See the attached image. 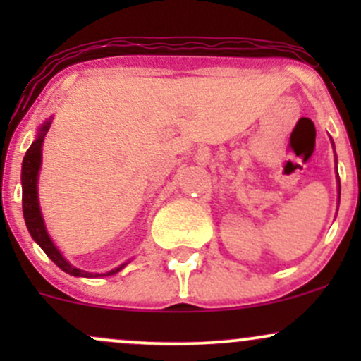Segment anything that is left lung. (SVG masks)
I'll return each instance as SVG.
<instances>
[{
    "label": "left lung",
    "instance_id": "8db88e82",
    "mask_svg": "<svg viewBox=\"0 0 361 361\" xmlns=\"http://www.w3.org/2000/svg\"><path fill=\"white\" fill-rule=\"evenodd\" d=\"M331 144H333V147H334L333 139H331ZM334 156H336V152H334ZM336 163H338V161H336ZM336 173H338V166H336ZM336 180H338V205H339V195H341V185H339V176H336Z\"/></svg>",
    "mask_w": 361,
    "mask_h": 361
}]
</instances>
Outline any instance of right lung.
<instances>
[{
  "label": "right lung",
  "instance_id": "right-lung-1",
  "mask_svg": "<svg viewBox=\"0 0 361 361\" xmlns=\"http://www.w3.org/2000/svg\"><path fill=\"white\" fill-rule=\"evenodd\" d=\"M51 123H52V117L45 120L42 126L39 127L34 142H32V146L28 147L27 154H25L23 163H22V207H23V217H25V224H27L28 233H30L32 239L42 247L45 255H47L62 271L69 273V275L85 276V279H98V276L115 275V273H118L123 267H127L128 261L106 273H90V271L80 270V268L73 267V264L62 256V252L57 250V246L52 243L51 235L47 233V227H45V222L42 217V210H40V204H39V186L37 185H39V173H40V166H42L44 139L45 135H47V130L49 127H51Z\"/></svg>",
  "mask_w": 361,
  "mask_h": 361
}]
</instances>
